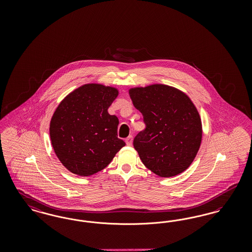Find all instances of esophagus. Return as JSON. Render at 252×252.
<instances>
[{
  "label": "esophagus",
  "mask_w": 252,
  "mask_h": 252,
  "mask_svg": "<svg viewBox=\"0 0 252 252\" xmlns=\"http://www.w3.org/2000/svg\"><path fill=\"white\" fill-rule=\"evenodd\" d=\"M132 142H133V137L132 136H128L126 139V144H127V145H131Z\"/></svg>",
  "instance_id": "obj_1"
}]
</instances>
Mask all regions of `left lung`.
<instances>
[{"label":"left lung","mask_w":252,"mask_h":252,"mask_svg":"<svg viewBox=\"0 0 252 252\" xmlns=\"http://www.w3.org/2000/svg\"><path fill=\"white\" fill-rule=\"evenodd\" d=\"M129 95L145 124L133 141L143 163L163 178L185 171L202 139L200 116L191 99L180 90L162 84L130 89Z\"/></svg>","instance_id":"obj_1"}]
</instances>
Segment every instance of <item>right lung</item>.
<instances>
[{
    "instance_id": "obj_1",
    "label": "right lung",
    "mask_w": 252,
    "mask_h": 252,
    "mask_svg": "<svg viewBox=\"0 0 252 252\" xmlns=\"http://www.w3.org/2000/svg\"><path fill=\"white\" fill-rule=\"evenodd\" d=\"M118 90L86 84L66 96L50 123V137L61 163L87 177L107 167L126 143L117 136L119 120L108 108Z\"/></svg>"
}]
</instances>
